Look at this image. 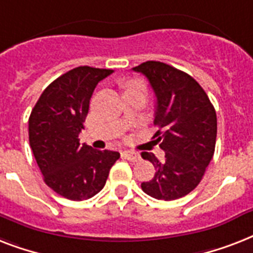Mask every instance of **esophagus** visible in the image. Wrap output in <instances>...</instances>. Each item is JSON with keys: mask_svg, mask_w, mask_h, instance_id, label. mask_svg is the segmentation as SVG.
I'll return each mask as SVG.
<instances>
[{"mask_svg": "<svg viewBox=\"0 0 253 253\" xmlns=\"http://www.w3.org/2000/svg\"><path fill=\"white\" fill-rule=\"evenodd\" d=\"M123 154H124V157L126 159H128V161H132V162L139 161V154H138V153H137V151L125 150L124 153H123Z\"/></svg>", "mask_w": 253, "mask_h": 253, "instance_id": "esophagus-1", "label": "esophagus"}]
</instances>
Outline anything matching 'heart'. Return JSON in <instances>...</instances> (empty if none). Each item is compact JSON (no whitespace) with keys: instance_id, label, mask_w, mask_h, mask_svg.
I'll use <instances>...</instances> for the list:
<instances>
[{"instance_id":"b5f03b06","label":"heart","mask_w":253,"mask_h":253,"mask_svg":"<svg viewBox=\"0 0 253 253\" xmlns=\"http://www.w3.org/2000/svg\"><path fill=\"white\" fill-rule=\"evenodd\" d=\"M134 90H145L146 91V84L141 80H130L126 84V91H134Z\"/></svg>"}]
</instances>
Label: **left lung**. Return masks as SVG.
I'll return each instance as SVG.
<instances>
[{
    "label": "left lung",
    "instance_id": "obj_1",
    "mask_svg": "<svg viewBox=\"0 0 253 253\" xmlns=\"http://www.w3.org/2000/svg\"><path fill=\"white\" fill-rule=\"evenodd\" d=\"M133 70L142 73L154 90V125L159 130L153 138L166 153L163 162L153 153L141 154L155 167L154 177L141 188L157 200L180 199L199 185L213 158L215 110L197 81L173 66L146 61Z\"/></svg>",
    "mask_w": 253,
    "mask_h": 253
}]
</instances>
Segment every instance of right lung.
<instances>
[{
  "mask_svg": "<svg viewBox=\"0 0 253 253\" xmlns=\"http://www.w3.org/2000/svg\"><path fill=\"white\" fill-rule=\"evenodd\" d=\"M114 70L78 66L54 80L28 119V138L44 181L57 195L84 201L102 191L120 153L80 143L96 84Z\"/></svg>",
  "mask_w": 253,
  "mask_h": 253,
  "instance_id": "1",
  "label": "right lung"
}]
</instances>
